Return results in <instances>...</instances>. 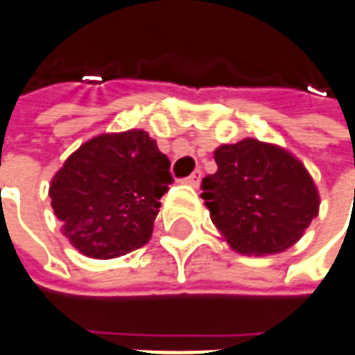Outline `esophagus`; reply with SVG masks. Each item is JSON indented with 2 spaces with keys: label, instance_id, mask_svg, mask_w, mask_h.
<instances>
[{
  "label": "esophagus",
  "instance_id": "obj_1",
  "mask_svg": "<svg viewBox=\"0 0 355 355\" xmlns=\"http://www.w3.org/2000/svg\"><path fill=\"white\" fill-rule=\"evenodd\" d=\"M199 182H201V170H195L189 178H185V183H189V185H193V187H197Z\"/></svg>",
  "mask_w": 355,
  "mask_h": 355
}]
</instances>
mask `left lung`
Wrapping results in <instances>:
<instances>
[{
    "label": "left lung",
    "mask_w": 355,
    "mask_h": 355,
    "mask_svg": "<svg viewBox=\"0 0 355 355\" xmlns=\"http://www.w3.org/2000/svg\"><path fill=\"white\" fill-rule=\"evenodd\" d=\"M218 170L202 180L212 224L243 255L292 248L319 214V191L286 148L243 139L214 150Z\"/></svg>",
    "instance_id": "left-lung-1"
}]
</instances>
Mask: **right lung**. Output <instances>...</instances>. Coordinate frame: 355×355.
Listing matches in <instances>:
<instances>
[{"mask_svg": "<svg viewBox=\"0 0 355 355\" xmlns=\"http://www.w3.org/2000/svg\"><path fill=\"white\" fill-rule=\"evenodd\" d=\"M170 160L146 131L102 133L80 145L51 178L53 214L79 253L114 259L153 236Z\"/></svg>", "mask_w": 355, "mask_h": 355, "instance_id": "right-lung-1", "label": "right lung"}]
</instances>
